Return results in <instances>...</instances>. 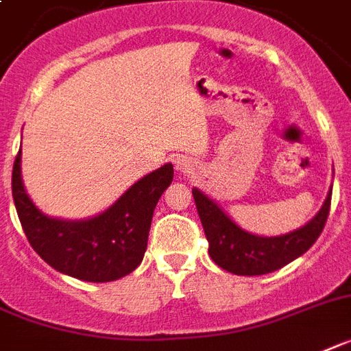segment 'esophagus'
<instances>
[{
    "instance_id": "esophagus-1",
    "label": "esophagus",
    "mask_w": 351,
    "mask_h": 351,
    "mask_svg": "<svg viewBox=\"0 0 351 351\" xmlns=\"http://www.w3.org/2000/svg\"><path fill=\"white\" fill-rule=\"evenodd\" d=\"M176 169L182 173H188L192 170V161L188 158H178L176 159Z\"/></svg>"
}]
</instances>
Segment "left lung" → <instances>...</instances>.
I'll return each instance as SVG.
<instances>
[{
	"instance_id": "left-lung-1",
	"label": "left lung",
	"mask_w": 351,
	"mask_h": 351,
	"mask_svg": "<svg viewBox=\"0 0 351 351\" xmlns=\"http://www.w3.org/2000/svg\"><path fill=\"white\" fill-rule=\"evenodd\" d=\"M192 193L210 244L208 253L211 260L224 271L239 276L273 273L306 253L325 228L332 201L330 190L325 204L303 228L280 237H258L234 224L222 208L199 188H193Z\"/></svg>"
}]
</instances>
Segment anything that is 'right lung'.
Returning <instances> with one entry per match:
<instances>
[{
  "instance_id": "add662e5",
  "label": "right lung",
  "mask_w": 351,
  "mask_h": 351,
  "mask_svg": "<svg viewBox=\"0 0 351 351\" xmlns=\"http://www.w3.org/2000/svg\"><path fill=\"white\" fill-rule=\"evenodd\" d=\"M173 179L172 163L136 181L112 206L84 221L45 215L32 202L21 179V150L12 170V197L26 239L40 258L82 282H114L143 260L159 197Z\"/></svg>"
}]
</instances>
